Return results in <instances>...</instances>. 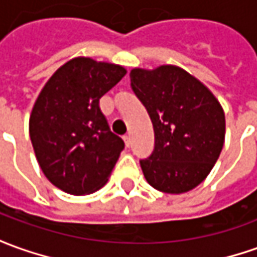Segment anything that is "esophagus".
<instances>
[{
    "label": "esophagus",
    "mask_w": 257,
    "mask_h": 257,
    "mask_svg": "<svg viewBox=\"0 0 257 257\" xmlns=\"http://www.w3.org/2000/svg\"><path fill=\"white\" fill-rule=\"evenodd\" d=\"M124 144H125V147H130L132 146V137L130 136H124Z\"/></svg>",
    "instance_id": "34e87169"
}]
</instances>
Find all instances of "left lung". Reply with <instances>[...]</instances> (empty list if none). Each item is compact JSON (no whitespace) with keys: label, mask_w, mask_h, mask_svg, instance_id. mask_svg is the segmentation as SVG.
Returning <instances> with one entry per match:
<instances>
[{"label":"left lung","mask_w":257,"mask_h":257,"mask_svg":"<svg viewBox=\"0 0 257 257\" xmlns=\"http://www.w3.org/2000/svg\"><path fill=\"white\" fill-rule=\"evenodd\" d=\"M130 78L154 128L153 154L140 162L146 180L159 192H190L209 176L222 153V104L199 78L177 65L136 67Z\"/></svg>","instance_id":"obj_1"}]
</instances>
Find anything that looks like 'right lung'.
I'll use <instances>...</instances> for the list:
<instances>
[{"label":"right lung","mask_w":257,"mask_h":257,"mask_svg":"<svg viewBox=\"0 0 257 257\" xmlns=\"http://www.w3.org/2000/svg\"><path fill=\"white\" fill-rule=\"evenodd\" d=\"M123 65L75 57L48 78L30 114V139L44 176L60 190L84 196L107 183L124 142L110 130L100 98Z\"/></svg>","instance_id":"1"}]
</instances>
